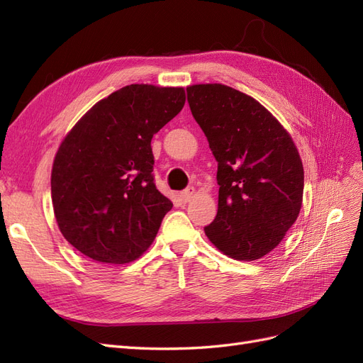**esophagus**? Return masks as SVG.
Returning a JSON list of instances; mask_svg holds the SVG:
<instances>
[{
    "label": "esophagus",
    "mask_w": 363,
    "mask_h": 363,
    "mask_svg": "<svg viewBox=\"0 0 363 363\" xmlns=\"http://www.w3.org/2000/svg\"><path fill=\"white\" fill-rule=\"evenodd\" d=\"M194 195H195V188H194V186H189V188H186V189L180 194L182 200H183L184 203L191 201V199H194Z\"/></svg>",
    "instance_id": "34e87169"
}]
</instances>
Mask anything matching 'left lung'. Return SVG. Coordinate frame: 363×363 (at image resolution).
<instances>
[{
    "label": "left lung",
    "mask_w": 363,
    "mask_h": 363,
    "mask_svg": "<svg viewBox=\"0 0 363 363\" xmlns=\"http://www.w3.org/2000/svg\"><path fill=\"white\" fill-rule=\"evenodd\" d=\"M186 92L218 162V213L204 232L228 257L260 259L281 242L300 213L304 171L298 151L250 95L218 83L194 84Z\"/></svg>",
    "instance_id": "left-lung-1"
}]
</instances>
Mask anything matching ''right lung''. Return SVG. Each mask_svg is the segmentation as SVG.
I'll return each instance as SVG.
<instances>
[{"label": "right lung", "mask_w": 363, "mask_h": 363, "mask_svg": "<svg viewBox=\"0 0 363 363\" xmlns=\"http://www.w3.org/2000/svg\"><path fill=\"white\" fill-rule=\"evenodd\" d=\"M184 101L183 87H121L63 139L52 163V207L62 235L84 256L123 265L152 244L172 203L156 188L151 139Z\"/></svg>", "instance_id": "add662e5"}]
</instances>
